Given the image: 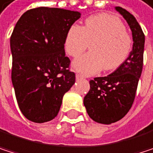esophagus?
<instances>
[{
	"mask_svg": "<svg viewBox=\"0 0 153 153\" xmlns=\"http://www.w3.org/2000/svg\"><path fill=\"white\" fill-rule=\"evenodd\" d=\"M76 79H82V78H84V76L83 75H81V74H76Z\"/></svg>",
	"mask_w": 153,
	"mask_h": 153,
	"instance_id": "obj_1",
	"label": "esophagus"
}]
</instances>
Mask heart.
Returning a JSON list of instances; mask_svg holds the SVG:
<instances>
[{
	"label": "heart",
	"instance_id": "1",
	"mask_svg": "<svg viewBox=\"0 0 153 153\" xmlns=\"http://www.w3.org/2000/svg\"><path fill=\"white\" fill-rule=\"evenodd\" d=\"M91 43V51L73 62L74 68L85 74L94 75L118 68L127 58L132 38L123 23L114 16L98 14L89 17L84 27L73 25L67 32L64 47L71 57L82 54Z\"/></svg>",
	"mask_w": 153,
	"mask_h": 153
}]
</instances>
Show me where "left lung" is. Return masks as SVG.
I'll return each instance as SVG.
<instances>
[{
  "label": "left lung",
  "mask_w": 153,
  "mask_h": 153,
  "mask_svg": "<svg viewBox=\"0 0 153 153\" xmlns=\"http://www.w3.org/2000/svg\"><path fill=\"white\" fill-rule=\"evenodd\" d=\"M116 10L128 23L133 36V50L128 58L107 76L90 80L84 98L89 117L101 124H111L124 117L134 101L143 64L144 34L135 18L121 7Z\"/></svg>",
  "instance_id": "8db88e82"
}]
</instances>
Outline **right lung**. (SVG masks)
I'll return each instance as SVG.
<instances>
[{"mask_svg":"<svg viewBox=\"0 0 153 153\" xmlns=\"http://www.w3.org/2000/svg\"><path fill=\"white\" fill-rule=\"evenodd\" d=\"M80 13L39 7L26 11L10 36L11 81L16 99L28 120L43 123L59 111L62 98L75 84L64 42Z\"/></svg>","mask_w":153,"mask_h":153,"instance_id":"right-lung-1","label":"right lung"}]
</instances>
